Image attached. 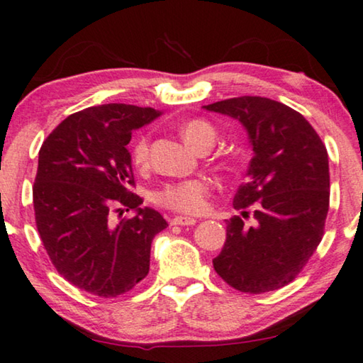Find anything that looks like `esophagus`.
I'll return each mask as SVG.
<instances>
[{
	"label": "esophagus",
	"mask_w": 363,
	"mask_h": 363,
	"mask_svg": "<svg viewBox=\"0 0 363 363\" xmlns=\"http://www.w3.org/2000/svg\"><path fill=\"white\" fill-rule=\"evenodd\" d=\"M173 225H193L196 224V219L194 218H188V216H177L172 219Z\"/></svg>",
	"instance_id": "34e87169"
}]
</instances>
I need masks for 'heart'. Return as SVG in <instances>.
Instances as JSON below:
<instances>
[{"instance_id":"heart-1","label":"heart","mask_w":363,"mask_h":363,"mask_svg":"<svg viewBox=\"0 0 363 363\" xmlns=\"http://www.w3.org/2000/svg\"><path fill=\"white\" fill-rule=\"evenodd\" d=\"M182 135L188 145L198 149L203 144H214L216 130L208 121L191 119L182 125ZM133 162L138 167H145L149 162V138L140 135L133 145ZM211 185L206 178H190L165 185L155 193V203L162 208L183 214H201L208 208Z\"/></svg>"}]
</instances>
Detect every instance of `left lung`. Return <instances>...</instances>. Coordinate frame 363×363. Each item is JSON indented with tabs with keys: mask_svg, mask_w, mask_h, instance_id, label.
I'll list each match as a JSON object with an SVG mask.
<instances>
[{
	"mask_svg": "<svg viewBox=\"0 0 363 363\" xmlns=\"http://www.w3.org/2000/svg\"><path fill=\"white\" fill-rule=\"evenodd\" d=\"M204 108L240 121L254 150L247 182L234 196L240 216L228 220L214 270L242 293L278 290L295 280L324 235L328 150L301 114L270 98H229Z\"/></svg>",
	"mask_w": 363,
	"mask_h": 363,
	"instance_id": "1",
	"label": "left lung"
}]
</instances>
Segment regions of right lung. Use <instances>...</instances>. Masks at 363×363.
I'll return each instance as SVG.
<instances>
[{"mask_svg":"<svg viewBox=\"0 0 363 363\" xmlns=\"http://www.w3.org/2000/svg\"><path fill=\"white\" fill-rule=\"evenodd\" d=\"M159 116L134 104L91 106L62 121L39 150L33 199L40 240L57 272L91 295L116 298L144 280L152 240L169 225L130 191V135ZM121 207L136 216L114 226L108 214Z\"/></svg>","mask_w":363,"mask_h":363,"instance_id":"add662e5","label":"right lung"}]
</instances>
